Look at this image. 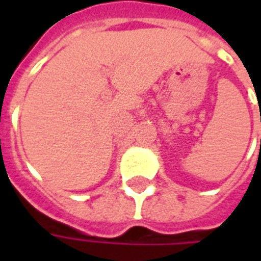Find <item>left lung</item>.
Masks as SVG:
<instances>
[{
	"label": "left lung",
	"instance_id": "obj_1",
	"mask_svg": "<svg viewBox=\"0 0 261 261\" xmlns=\"http://www.w3.org/2000/svg\"><path fill=\"white\" fill-rule=\"evenodd\" d=\"M260 145H261V140H260Z\"/></svg>",
	"mask_w": 261,
	"mask_h": 261
}]
</instances>
